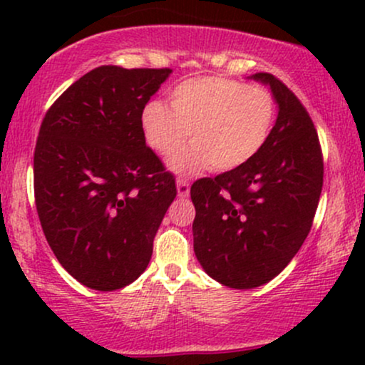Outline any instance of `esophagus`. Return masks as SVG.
Here are the masks:
<instances>
[{
	"label": "esophagus",
	"instance_id": "obj_1",
	"mask_svg": "<svg viewBox=\"0 0 365 365\" xmlns=\"http://www.w3.org/2000/svg\"><path fill=\"white\" fill-rule=\"evenodd\" d=\"M177 190H178V197H182V199L188 197V194H190V183H188V180L178 178L177 180Z\"/></svg>",
	"mask_w": 365,
	"mask_h": 365
}]
</instances>
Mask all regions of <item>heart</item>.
Instances as JSON below:
<instances>
[{"mask_svg": "<svg viewBox=\"0 0 365 365\" xmlns=\"http://www.w3.org/2000/svg\"><path fill=\"white\" fill-rule=\"evenodd\" d=\"M276 118V101L262 86L225 75H206L180 82L170 92V108L149 101L142 110L148 144L171 156V168L192 175L204 168L232 171L249 163L264 148Z\"/></svg>", "mask_w": 365, "mask_h": 365, "instance_id": "obj_1", "label": "heart"}]
</instances>
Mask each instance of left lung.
Here are the masks:
<instances>
[{
  "instance_id": "left-lung-1",
  "label": "left lung",
  "mask_w": 365,
  "mask_h": 365,
  "mask_svg": "<svg viewBox=\"0 0 365 365\" xmlns=\"http://www.w3.org/2000/svg\"><path fill=\"white\" fill-rule=\"evenodd\" d=\"M278 103L264 148L240 168L190 187L194 252L212 279L237 290L278 276L307 238L322 190V150L311 116L284 83L255 73Z\"/></svg>"
}]
</instances>
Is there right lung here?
Instances as JSON below:
<instances>
[{
    "instance_id": "obj_1",
    "label": "right lung",
    "mask_w": 365,
    "mask_h": 365,
    "mask_svg": "<svg viewBox=\"0 0 365 365\" xmlns=\"http://www.w3.org/2000/svg\"><path fill=\"white\" fill-rule=\"evenodd\" d=\"M170 68L104 65L49 108L34 150L41 226L60 264L92 290L135 282L177 197L175 177L145 145L142 110Z\"/></svg>"
}]
</instances>
